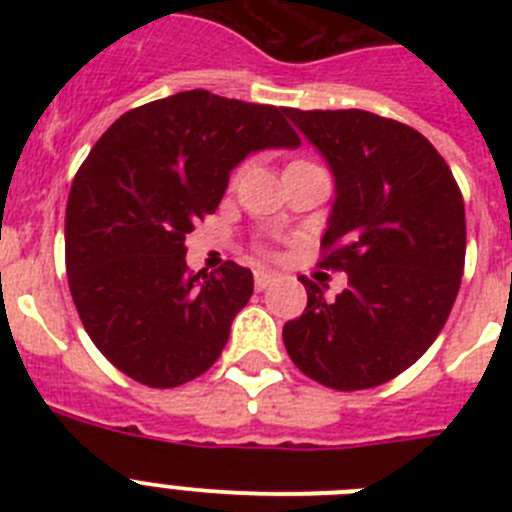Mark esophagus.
<instances>
[{"label":"esophagus","instance_id":"1","mask_svg":"<svg viewBox=\"0 0 512 512\" xmlns=\"http://www.w3.org/2000/svg\"><path fill=\"white\" fill-rule=\"evenodd\" d=\"M274 282H277V274H274V271H266V269L253 271V284H256V289H266Z\"/></svg>","mask_w":512,"mask_h":512}]
</instances>
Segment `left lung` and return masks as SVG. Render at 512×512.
<instances>
[{
	"mask_svg": "<svg viewBox=\"0 0 512 512\" xmlns=\"http://www.w3.org/2000/svg\"><path fill=\"white\" fill-rule=\"evenodd\" d=\"M287 117L336 179L320 266L346 271L348 287L325 300L300 277L307 307L284 325V346L330 390H369L413 366L449 320L467 253L464 200L410 125L364 110L289 107Z\"/></svg>",
	"mask_w": 512,
	"mask_h": 512,
	"instance_id": "8db88e82",
	"label": "left lung"
}]
</instances>
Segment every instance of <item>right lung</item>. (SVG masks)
<instances>
[{
  "mask_svg": "<svg viewBox=\"0 0 512 512\" xmlns=\"http://www.w3.org/2000/svg\"><path fill=\"white\" fill-rule=\"evenodd\" d=\"M284 107L205 89L125 112L76 171L66 205V274L79 318L107 361L146 387L200 377L253 295L225 261L189 271L187 235L223 200L248 153L297 148Z\"/></svg>",
  "mask_w": 512,
  "mask_h": 512,
  "instance_id": "right-lung-1",
  "label": "right lung"
}]
</instances>
